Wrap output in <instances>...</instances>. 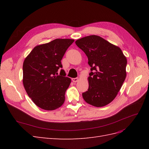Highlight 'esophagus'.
Segmentation results:
<instances>
[{
  "label": "esophagus",
  "mask_w": 149,
  "mask_h": 149,
  "mask_svg": "<svg viewBox=\"0 0 149 149\" xmlns=\"http://www.w3.org/2000/svg\"><path fill=\"white\" fill-rule=\"evenodd\" d=\"M72 81H73L74 83L78 82V81H79V78H73V79H72Z\"/></svg>",
  "instance_id": "1"
}]
</instances>
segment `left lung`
<instances>
[{
	"mask_svg": "<svg viewBox=\"0 0 149 149\" xmlns=\"http://www.w3.org/2000/svg\"><path fill=\"white\" fill-rule=\"evenodd\" d=\"M75 43L85 53L91 72L84 100L95 107H102L113 101L126 77L127 58L121 49L97 35L78 39Z\"/></svg>",
	"mask_w": 149,
	"mask_h": 149,
	"instance_id": "obj_1",
	"label": "left lung"
}]
</instances>
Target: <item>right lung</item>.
Masks as SVG:
<instances>
[{
  "mask_svg": "<svg viewBox=\"0 0 149 149\" xmlns=\"http://www.w3.org/2000/svg\"><path fill=\"white\" fill-rule=\"evenodd\" d=\"M73 39L57 38L36 46L23 64V84L31 100L41 109L53 111L61 107L71 83L62 68L61 60Z\"/></svg>",
  "mask_w": 149,
  "mask_h": 149,
  "instance_id": "obj_1",
  "label": "right lung"
}]
</instances>
